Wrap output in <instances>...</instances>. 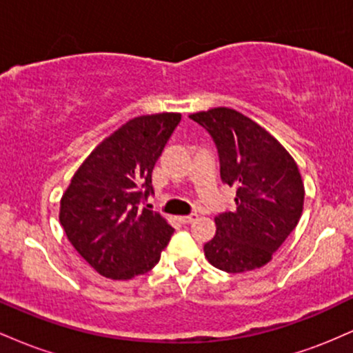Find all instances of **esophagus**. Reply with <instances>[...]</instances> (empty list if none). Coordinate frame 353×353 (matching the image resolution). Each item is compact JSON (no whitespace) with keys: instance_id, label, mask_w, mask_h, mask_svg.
Here are the masks:
<instances>
[{"instance_id":"34e87169","label":"esophagus","mask_w":353,"mask_h":353,"mask_svg":"<svg viewBox=\"0 0 353 353\" xmlns=\"http://www.w3.org/2000/svg\"><path fill=\"white\" fill-rule=\"evenodd\" d=\"M196 219H197V214L192 212V214H189V216H179L177 217V221H179L181 224H190V222H194Z\"/></svg>"}]
</instances>
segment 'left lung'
Here are the masks:
<instances>
[{
  "label": "left lung",
  "mask_w": 353,
  "mask_h": 353,
  "mask_svg": "<svg viewBox=\"0 0 353 353\" xmlns=\"http://www.w3.org/2000/svg\"><path fill=\"white\" fill-rule=\"evenodd\" d=\"M216 143L222 182L236 188V208L214 219L204 254L217 269L241 274L272 259L299 224L303 182L285 148L252 119L230 108L190 114Z\"/></svg>",
  "instance_id": "1"
}]
</instances>
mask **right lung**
Here are the masks:
<instances>
[{
    "label": "right lung",
    "instance_id": "1",
    "mask_svg": "<svg viewBox=\"0 0 353 353\" xmlns=\"http://www.w3.org/2000/svg\"><path fill=\"white\" fill-rule=\"evenodd\" d=\"M179 121V112L128 121L89 154L61 197L68 241L104 277L149 272L172 236L168 221L141 202L154 194V164Z\"/></svg>",
    "mask_w": 353,
    "mask_h": 353
}]
</instances>
